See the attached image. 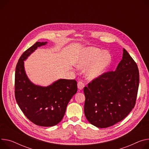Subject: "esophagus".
I'll use <instances>...</instances> for the list:
<instances>
[{
	"instance_id": "obj_1",
	"label": "esophagus",
	"mask_w": 149,
	"mask_h": 149,
	"mask_svg": "<svg viewBox=\"0 0 149 149\" xmlns=\"http://www.w3.org/2000/svg\"><path fill=\"white\" fill-rule=\"evenodd\" d=\"M77 86L79 90H83L84 87V84L82 81H78Z\"/></svg>"
}]
</instances>
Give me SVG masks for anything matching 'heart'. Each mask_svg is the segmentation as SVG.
I'll use <instances>...</instances> for the list:
<instances>
[{
  "instance_id": "1",
  "label": "heart",
  "mask_w": 149,
  "mask_h": 149,
  "mask_svg": "<svg viewBox=\"0 0 149 149\" xmlns=\"http://www.w3.org/2000/svg\"><path fill=\"white\" fill-rule=\"evenodd\" d=\"M101 50L96 47H88L85 49L81 55L78 66L87 67L86 75L90 79L99 76L109 65L111 56L107 53H102Z\"/></svg>"
}]
</instances>
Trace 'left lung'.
Instances as JSON below:
<instances>
[{
    "instance_id": "left-lung-1",
    "label": "left lung",
    "mask_w": 149,
    "mask_h": 149,
    "mask_svg": "<svg viewBox=\"0 0 149 149\" xmlns=\"http://www.w3.org/2000/svg\"><path fill=\"white\" fill-rule=\"evenodd\" d=\"M139 81L137 65L124 49L115 71L102 74L84 88V114L89 123L107 128L124 119L136 104Z\"/></svg>"
}]
</instances>
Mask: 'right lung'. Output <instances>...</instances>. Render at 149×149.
<instances>
[{"mask_svg":"<svg viewBox=\"0 0 149 149\" xmlns=\"http://www.w3.org/2000/svg\"><path fill=\"white\" fill-rule=\"evenodd\" d=\"M47 42H36L19 58L15 74V97L25 116L36 125L52 127L62 119L68 103L77 91L75 79H59L43 87L36 86L26 77L24 61L38 47Z\"/></svg>","mask_w":149,"mask_h":149,"instance_id":"add662e5","label":"right lung"}]
</instances>
